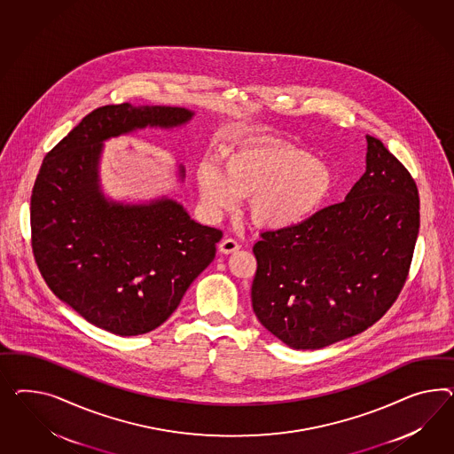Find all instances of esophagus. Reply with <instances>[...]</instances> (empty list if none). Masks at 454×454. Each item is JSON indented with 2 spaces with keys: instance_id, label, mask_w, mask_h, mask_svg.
<instances>
[{
  "instance_id": "esophagus-1",
  "label": "esophagus",
  "mask_w": 454,
  "mask_h": 454,
  "mask_svg": "<svg viewBox=\"0 0 454 454\" xmlns=\"http://www.w3.org/2000/svg\"><path fill=\"white\" fill-rule=\"evenodd\" d=\"M239 249V243L233 238H224L220 243V251L223 254H231Z\"/></svg>"
}]
</instances>
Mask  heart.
I'll list each match as a JSON object with an SVG mask.
<instances>
[{
    "mask_svg": "<svg viewBox=\"0 0 454 454\" xmlns=\"http://www.w3.org/2000/svg\"><path fill=\"white\" fill-rule=\"evenodd\" d=\"M198 190L213 215L238 208L249 196V215L270 231L291 230L310 220L331 198V167L279 138H253L228 150L224 168L213 160L200 165Z\"/></svg>",
    "mask_w": 454,
    "mask_h": 454,
    "instance_id": "1",
    "label": "heart"
}]
</instances>
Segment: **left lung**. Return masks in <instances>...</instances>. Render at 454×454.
I'll use <instances>...</instances> for the list:
<instances>
[{
    "label": "left lung",
    "instance_id": "1",
    "mask_svg": "<svg viewBox=\"0 0 454 454\" xmlns=\"http://www.w3.org/2000/svg\"><path fill=\"white\" fill-rule=\"evenodd\" d=\"M365 173L342 203L261 234L251 287L259 322L295 350H316L373 325L403 287L419 230L411 175L367 135Z\"/></svg>",
    "mask_w": 454,
    "mask_h": 454
}]
</instances>
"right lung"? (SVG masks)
I'll return each instance as SVG.
<instances>
[{"mask_svg": "<svg viewBox=\"0 0 454 454\" xmlns=\"http://www.w3.org/2000/svg\"><path fill=\"white\" fill-rule=\"evenodd\" d=\"M195 112L170 106L98 107L51 150L31 195L33 253L51 291L115 335L157 329L216 254L220 230L168 196L142 203L102 192L104 142L144 129L184 127ZM184 182V167H176Z\"/></svg>", "mask_w": 454, "mask_h": 454, "instance_id": "right-lung-1", "label": "right lung"}]
</instances>
